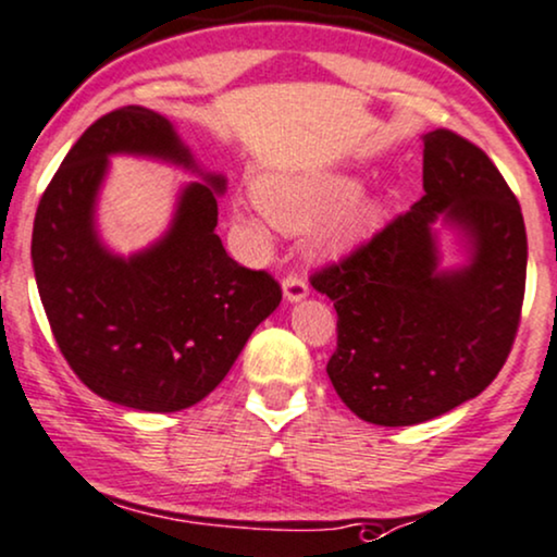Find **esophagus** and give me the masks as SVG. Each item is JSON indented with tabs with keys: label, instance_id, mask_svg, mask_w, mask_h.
<instances>
[{
	"label": "esophagus",
	"instance_id": "obj_1",
	"mask_svg": "<svg viewBox=\"0 0 557 557\" xmlns=\"http://www.w3.org/2000/svg\"><path fill=\"white\" fill-rule=\"evenodd\" d=\"M283 296L287 304H300L308 296V283L298 274H290V277L283 283Z\"/></svg>",
	"mask_w": 557,
	"mask_h": 557
}]
</instances>
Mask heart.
I'll return each mask as SVG.
<instances>
[{"label": "heart", "mask_w": 557, "mask_h": 557, "mask_svg": "<svg viewBox=\"0 0 557 557\" xmlns=\"http://www.w3.org/2000/svg\"><path fill=\"white\" fill-rule=\"evenodd\" d=\"M360 191L363 178L350 171L272 173L257 186L261 210L285 231L320 223L313 231V251L321 257L358 249L384 223V199Z\"/></svg>", "instance_id": "heart-1"}]
</instances>
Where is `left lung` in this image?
I'll list each match as a JSON object with an SVG mask.
<instances>
[{
	"label": "left lung",
	"mask_w": 557,
	"mask_h": 557,
	"mask_svg": "<svg viewBox=\"0 0 557 557\" xmlns=\"http://www.w3.org/2000/svg\"><path fill=\"white\" fill-rule=\"evenodd\" d=\"M425 197L311 285L337 311L326 373L360 420L425 423L504 368L527 283L521 207L459 134H423Z\"/></svg>",
	"instance_id": "left-lung-1"
}]
</instances>
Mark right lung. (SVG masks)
<instances>
[{
    "label": "right lung",
    "instance_id": "right-lung-1",
    "mask_svg": "<svg viewBox=\"0 0 557 557\" xmlns=\"http://www.w3.org/2000/svg\"><path fill=\"white\" fill-rule=\"evenodd\" d=\"M116 154L198 178L177 193L170 227L132 255L113 252L97 227ZM225 189L227 178L194 158L176 124L143 106L106 113L66 152L38 205L30 257L59 350L98 397L143 412L197 405L280 306V285L236 264L214 233Z\"/></svg>",
    "mask_w": 557,
    "mask_h": 557
}]
</instances>
